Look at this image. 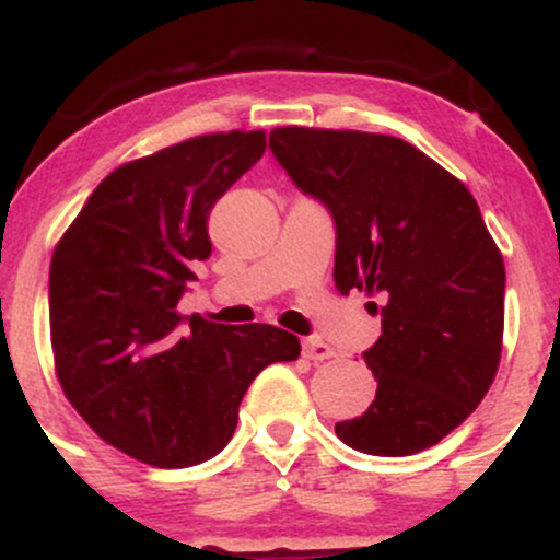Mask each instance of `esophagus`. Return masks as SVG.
<instances>
[{"label":"esophagus","instance_id":"esophagus-1","mask_svg":"<svg viewBox=\"0 0 560 560\" xmlns=\"http://www.w3.org/2000/svg\"><path fill=\"white\" fill-rule=\"evenodd\" d=\"M302 355H305L307 361L320 363V361H326V358H331L334 350L324 342V339L307 337V339H302Z\"/></svg>","mask_w":560,"mask_h":560}]
</instances>
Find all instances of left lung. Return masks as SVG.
I'll return each instance as SVG.
<instances>
[{"instance_id":"8db88e82","label":"left lung","mask_w":560,"mask_h":560,"mask_svg":"<svg viewBox=\"0 0 560 560\" xmlns=\"http://www.w3.org/2000/svg\"><path fill=\"white\" fill-rule=\"evenodd\" d=\"M271 150L337 229L334 284L371 294L382 337L363 352L376 397L334 427L369 455H413L468 419L498 374L505 266L477 199L408 141L284 126Z\"/></svg>"}]
</instances>
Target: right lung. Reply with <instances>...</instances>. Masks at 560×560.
I'll return each mask as SVG.
<instances>
[{"label":"right lung","mask_w":560,"mask_h":560,"mask_svg":"<svg viewBox=\"0 0 560 560\" xmlns=\"http://www.w3.org/2000/svg\"><path fill=\"white\" fill-rule=\"evenodd\" d=\"M266 152L262 131L205 133L115 168L57 242L49 329L66 397L107 445L158 468L226 447L240 402L300 339L268 324L178 316L208 218Z\"/></svg>","instance_id":"1"}]
</instances>
